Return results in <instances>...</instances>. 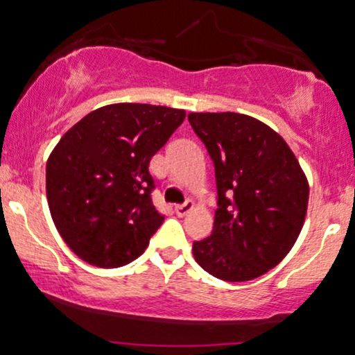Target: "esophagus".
I'll use <instances>...</instances> for the list:
<instances>
[{"label": "esophagus", "mask_w": 355, "mask_h": 355, "mask_svg": "<svg viewBox=\"0 0 355 355\" xmlns=\"http://www.w3.org/2000/svg\"><path fill=\"white\" fill-rule=\"evenodd\" d=\"M193 208H195V203H193L191 200H188V202H186V203L176 205V207H174V210H176L178 217H184V215H188L189 211L193 210Z\"/></svg>", "instance_id": "esophagus-1"}]
</instances>
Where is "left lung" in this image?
<instances>
[{
    "label": "left lung",
    "instance_id": "left-lung-1",
    "mask_svg": "<svg viewBox=\"0 0 355 355\" xmlns=\"http://www.w3.org/2000/svg\"><path fill=\"white\" fill-rule=\"evenodd\" d=\"M215 166L214 231L193 243L210 275L246 282L279 265L297 241L309 184L294 152L265 123L237 112H191Z\"/></svg>",
    "mask_w": 355,
    "mask_h": 355
}]
</instances>
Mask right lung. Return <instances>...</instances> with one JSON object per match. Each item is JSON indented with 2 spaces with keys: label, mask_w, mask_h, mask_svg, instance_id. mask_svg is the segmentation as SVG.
I'll use <instances>...</instances> for the list:
<instances>
[{
  "label": "right lung",
  "mask_w": 355,
  "mask_h": 355,
  "mask_svg": "<svg viewBox=\"0 0 355 355\" xmlns=\"http://www.w3.org/2000/svg\"><path fill=\"white\" fill-rule=\"evenodd\" d=\"M182 109L111 104L69 128L46 166L51 217L69 250L101 268L137 259L164 222L148 164L184 121Z\"/></svg>",
  "instance_id": "right-lung-1"
}]
</instances>
